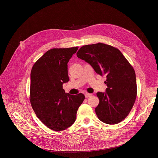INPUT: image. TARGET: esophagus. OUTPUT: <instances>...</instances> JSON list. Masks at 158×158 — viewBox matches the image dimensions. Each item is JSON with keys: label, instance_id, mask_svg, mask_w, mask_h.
Masks as SVG:
<instances>
[{"label": "esophagus", "instance_id": "34e87169", "mask_svg": "<svg viewBox=\"0 0 158 158\" xmlns=\"http://www.w3.org/2000/svg\"><path fill=\"white\" fill-rule=\"evenodd\" d=\"M92 95V94H89V93H88V92H86V93H85V97L86 98H88V97H89Z\"/></svg>", "mask_w": 158, "mask_h": 158}]
</instances>
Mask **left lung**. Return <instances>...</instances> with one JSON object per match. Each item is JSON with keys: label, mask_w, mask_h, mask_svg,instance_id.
Masks as SVG:
<instances>
[{"label": "left lung", "mask_w": 158, "mask_h": 158, "mask_svg": "<svg viewBox=\"0 0 158 158\" xmlns=\"http://www.w3.org/2000/svg\"><path fill=\"white\" fill-rule=\"evenodd\" d=\"M77 56L100 75H106V92L97 93L100 102L95 111L99 120L110 125L122 122L130 113L137 96L133 66L118 48L101 43L82 46Z\"/></svg>", "instance_id": "left-lung-1"}]
</instances>
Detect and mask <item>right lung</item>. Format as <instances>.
I'll list each match as a JSON object with an SVG mask.
<instances>
[{
    "mask_svg": "<svg viewBox=\"0 0 158 158\" xmlns=\"http://www.w3.org/2000/svg\"><path fill=\"white\" fill-rule=\"evenodd\" d=\"M78 47L52 48L39 58L31 71L30 100L37 117L53 131H63L75 121L84 94L65 93L69 80L68 63Z\"/></svg>",
    "mask_w": 158,
    "mask_h": 158,
    "instance_id": "right-lung-1",
    "label": "right lung"
}]
</instances>
